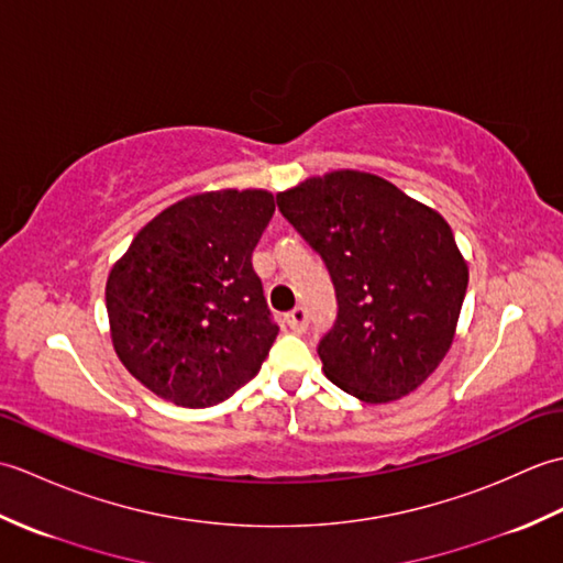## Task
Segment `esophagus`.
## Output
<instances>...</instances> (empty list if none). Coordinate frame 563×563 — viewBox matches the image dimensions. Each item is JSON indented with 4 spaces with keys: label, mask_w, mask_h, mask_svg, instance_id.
<instances>
[{
    "label": "esophagus",
    "mask_w": 563,
    "mask_h": 563,
    "mask_svg": "<svg viewBox=\"0 0 563 563\" xmlns=\"http://www.w3.org/2000/svg\"><path fill=\"white\" fill-rule=\"evenodd\" d=\"M285 321H288V327L292 331H305L307 329V309L305 307L292 309V312L285 317Z\"/></svg>",
    "instance_id": "esophagus-1"
}]
</instances>
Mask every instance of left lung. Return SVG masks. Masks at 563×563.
Masks as SVG:
<instances>
[{
  "label": "left lung",
  "mask_w": 563,
  "mask_h": 563,
  "mask_svg": "<svg viewBox=\"0 0 563 563\" xmlns=\"http://www.w3.org/2000/svg\"><path fill=\"white\" fill-rule=\"evenodd\" d=\"M275 198L336 285V324L319 343L324 375L365 404L421 387L450 351L470 280L445 218L357 169L309 176Z\"/></svg>",
  "instance_id": "8db88e82"
}]
</instances>
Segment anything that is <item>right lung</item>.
<instances>
[{
    "label": "right lung",
    "mask_w": 563,
    "mask_h": 563,
    "mask_svg": "<svg viewBox=\"0 0 563 563\" xmlns=\"http://www.w3.org/2000/svg\"><path fill=\"white\" fill-rule=\"evenodd\" d=\"M273 212L263 188L188 196L142 227L113 263L106 280L113 351L157 397L206 409L261 369L278 327L251 251Z\"/></svg>",
    "instance_id": "right-lung-1"
}]
</instances>
